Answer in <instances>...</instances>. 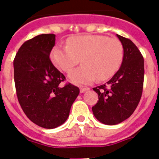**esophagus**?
<instances>
[{
  "label": "esophagus",
  "mask_w": 159,
  "mask_h": 159,
  "mask_svg": "<svg viewBox=\"0 0 159 159\" xmlns=\"http://www.w3.org/2000/svg\"><path fill=\"white\" fill-rule=\"evenodd\" d=\"M88 90H89V88H81L80 89V92H81V93H83L86 92V91H88Z\"/></svg>",
  "instance_id": "esophagus-1"
}]
</instances>
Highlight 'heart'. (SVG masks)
<instances>
[{
  "label": "heart",
  "instance_id": "1",
  "mask_svg": "<svg viewBox=\"0 0 159 159\" xmlns=\"http://www.w3.org/2000/svg\"><path fill=\"white\" fill-rule=\"evenodd\" d=\"M124 48L120 41L101 35L72 36L66 46H56L51 53L53 63L69 73L82 61L83 66L69 74V80L78 85H89L96 79H109L120 66Z\"/></svg>",
  "mask_w": 159,
  "mask_h": 159
}]
</instances>
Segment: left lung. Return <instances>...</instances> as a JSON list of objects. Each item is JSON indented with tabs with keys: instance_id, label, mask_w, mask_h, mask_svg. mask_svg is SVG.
<instances>
[{
	"instance_id": "obj_1",
	"label": "left lung",
	"mask_w": 159,
	"mask_h": 159,
	"mask_svg": "<svg viewBox=\"0 0 159 159\" xmlns=\"http://www.w3.org/2000/svg\"><path fill=\"white\" fill-rule=\"evenodd\" d=\"M124 48L120 68L107 82L93 89L99 101L92 108L97 120L115 125L131 116L139 103L144 79V60L131 40L116 35Z\"/></svg>"
}]
</instances>
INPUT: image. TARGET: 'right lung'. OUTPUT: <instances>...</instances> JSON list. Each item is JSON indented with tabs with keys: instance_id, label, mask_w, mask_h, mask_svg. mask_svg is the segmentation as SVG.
Here are the masks:
<instances>
[{
	"instance_id": "add662e5",
	"label": "right lung",
	"mask_w": 159,
	"mask_h": 159,
	"mask_svg": "<svg viewBox=\"0 0 159 159\" xmlns=\"http://www.w3.org/2000/svg\"><path fill=\"white\" fill-rule=\"evenodd\" d=\"M55 44L54 34L37 35L21 46L13 61L14 81L21 108L30 120L48 129L66 122L80 92L70 83L60 85L65 76L49 57Z\"/></svg>"
}]
</instances>
